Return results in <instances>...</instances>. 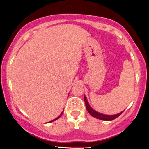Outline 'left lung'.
<instances>
[{"label": "left lung", "instance_id": "8db88e82", "mask_svg": "<svg viewBox=\"0 0 149 149\" xmlns=\"http://www.w3.org/2000/svg\"><path fill=\"white\" fill-rule=\"evenodd\" d=\"M84 100H85V106H86V109L87 110H88L89 113H90L92 116H93L94 118H95L102 120H107V121L113 120L116 119V118L118 117L119 116H120L121 114H122V113L124 111H123L122 112L119 113L118 114H115V115H106V114L101 113H99L96 111L95 110H94V109L90 106V104L88 103V101L87 100L86 97L85 96L84 97Z\"/></svg>", "mask_w": 149, "mask_h": 149}]
</instances>
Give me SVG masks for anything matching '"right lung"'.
Segmentation results:
<instances>
[{
  "instance_id": "obj_1",
  "label": "right lung",
  "mask_w": 149,
  "mask_h": 149,
  "mask_svg": "<svg viewBox=\"0 0 149 149\" xmlns=\"http://www.w3.org/2000/svg\"><path fill=\"white\" fill-rule=\"evenodd\" d=\"M63 112H64V111H63L62 112H61V113L60 114V115H59V116H58V117L57 118H56L55 119H54V120H51V121H49V122H48V123H51V122H53V121H54V120H57L58 118H60L61 117V115H62V113H63Z\"/></svg>"
}]
</instances>
